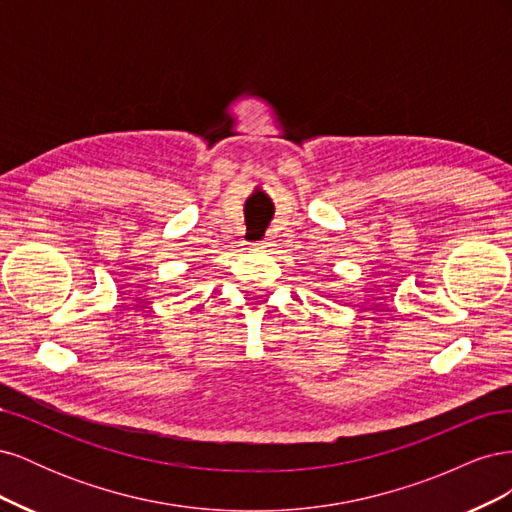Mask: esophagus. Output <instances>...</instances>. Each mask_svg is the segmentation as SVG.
<instances>
[{
  "instance_id": "obj_1",
  "label": "esophagus",
  "mask_w": 512,
  "mask_h": 512,
  "mask_svg": "<svg viewBox=\"0 0 512 512\" xmlns=\"http://www.w3.org/2000/svg\"><path fill=\"white\" fill-rule=\"evenodd\" d=\"M269 247H271V243H269V241H262V243H258V245H256V250H262V252H269Z\"/></svg>"
}]
</instances>
